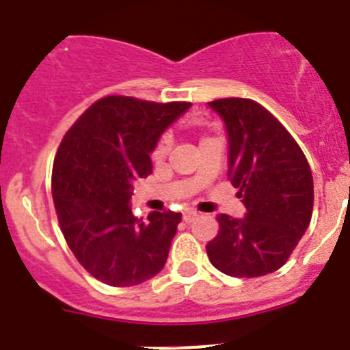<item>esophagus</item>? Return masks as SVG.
<instances>
[{
    "label": "esophagus",
    "mask_w": 350,
    "mask_h": 350,
    "mask_svg": "<svg viewBox=\"0 0 350 350\" xmlns=\"http://www.w3.org/2000/svg\"><path fill=\"white\" fill-rule=\"evenodd\" d=\"M198 219H199L198 211H185L183 213V220L185 222H189V224L190 222H196Z\"/></svg>",
    "instance_id": "obj_1"
}]
</instances>
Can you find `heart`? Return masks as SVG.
<instances>
[{
    "mask_svg": "<svg viewBox=\"0 0 350 350\" xmlns=\"http://www.w3.org/2000/svg\"><path fill=\"white\" fill-rule=\"evenodd\" d=\"M204 140H208V139H204ZM204 140H202V142H204ZM169 146H170L169 137H167V135L165 137H161V139L158 140L157 146H154V149H152V160H157V161L163 160L167 154V151H169Z\"/></svg>",
    "mask_w": 350,
    "mask_h": 350,
    "instance_id": "b5f03b06",
    "label": "heart"
}]
</instances>
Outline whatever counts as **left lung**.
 <instances>
[{"label":"left lung","mask_w":350,"mask_h":350,"mask_svg":"<svg viewBox=\"0 0 350 350\" xmlns=\"http://www.w3.org/2000/svg\"><path fill=\"white\" fill-rule=\"evenodd\" d=\"M208 107L228 135V178L245 206L243 219L220 213L206 245L211 265L234 278L275 272L306 233L313 211V176L284 126L256 101L217 99Z\"/></svg>","instance_id":"8db88e82"}]
</instances>
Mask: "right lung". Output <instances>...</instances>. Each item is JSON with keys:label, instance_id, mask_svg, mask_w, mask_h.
<instances>
[{"label": "right lung", "instance_id": "1", "mask_svg": "<svg viewBox=\"0 0 350 350\" xmlns=\"http://www.w3.org/2000/svg\"><path fill=\"white\" fill-rule=\"evenodd\" d=\"M190 103L108 96L66 133L53 165V201L67 245L110 286H135L163 269L181 213L133 215V183L152 172L151 152Z\"/></svg>", "mask_w": 350, "mask_h": 350}]
</instances>
